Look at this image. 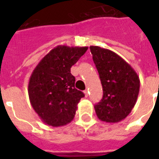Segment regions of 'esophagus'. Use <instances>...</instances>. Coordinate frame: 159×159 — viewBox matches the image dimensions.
Returning a JSON list of instances; mask_svg holds the SVG:
<instances>
[{
	"mask_svg": "<svg viewBox=\"0 0 159 159\" xmlns=\"http://www.w3.org/2000/svg\"><path fill=\"white\" fill-rule=\"evenodd\" d=\"M84 95H85V97L88 96V90H85V91H84Z\"/></svg>",
	"mask_w": 159,
	"mask_h": 159,
	"instance_id": "esophagus-1",
	"label": "esophagus"
}]
</instances>
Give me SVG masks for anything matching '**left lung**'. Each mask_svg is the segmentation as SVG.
I'll return each instance as SVG.
<instances>
[{"label": "left lung", "instance_id": "obj_1", "mask_svg": "<svg viewBox=\"0 0 159 159\" xmlns=\"http://www.w3.org/2000/svg\"><path fill=\"white\" fill-rule=\"evenodd\" d=\"M103 95L95 105L97 117L106 123H119L134 108L139 92V77L131 66L109 49L91 46Z\"/></svg>", "mask_w": 159, "mask_h": 159}]
</instances>
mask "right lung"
Listing matches in <instances>:
<instances>
[{
	"instance_id": "right-lung-1",
	"label": "right lung",
	"mask_w": 159,
	"mask_h": 159,
	"mask_svg": "<svg viewBox=\"0 0 159 159\" xmlns=\"http://www.w3.org/2000/svg\"><path fill=\"white\" fill-rule=\"evenodd\" d=\"M88 47L58 45L49 52L32 71L29 83L31 105L42 122L52 127L72 121L77 104L84 96L75 88L71 67Z\"/></svg>"
}]
</instances>
